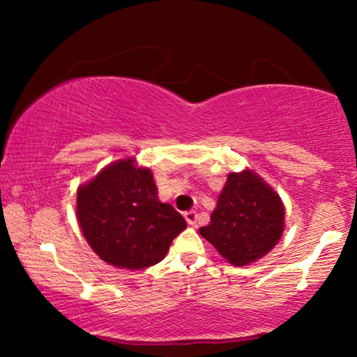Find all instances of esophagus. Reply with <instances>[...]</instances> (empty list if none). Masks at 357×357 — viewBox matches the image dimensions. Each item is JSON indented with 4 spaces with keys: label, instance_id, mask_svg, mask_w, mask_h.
I'll return each mask as SVG.
<instances>
[{
    "label": "esophagus",
    "instance_id": "esophagus-1",
    "mask_svg": "<svg viewBox=\"0 0 357 357\" xmlns=\"http://www.w3.org/2000/svg\"><path fill=\"white\" fill-rule=\"evenodd\" d=\"M185 216V219H187V222H188V226H197V219H198V214H197V211H187L183 214Z\"/></svg>",
    "mask_w": 357,
    "mask_h": 357
}]
</instances>
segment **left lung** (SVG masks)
<instances>
[{"mask_svg":"<svg viewBox=\"0 0 357 357\" xmlns=\"http://www.w3.org/2000/svg\"><path fill=\"white\" fill-rule=\"evenodd\" d=\"M284 204L252 169L231 172L208 226L198 232L227 263L247 266L268 255L284 232Z\"/></svg>","mask_w":357,"mask_h":357,"instance_id":"obj_1","label":"left lung"}]
</instances>
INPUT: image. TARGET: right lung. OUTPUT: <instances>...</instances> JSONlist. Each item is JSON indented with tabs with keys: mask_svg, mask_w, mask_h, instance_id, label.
<instances>
[{
	"mask_svg": "<svg viewBox=\"0 0 357 357\" xmlns=\"http://www.w3.org/2000/svg\"><path fill=\"white\" fill-rule=\"evenodd\" d=\"M76 216L96 255L123 270H143L164 260L187 227L182 214L159 202L153 172L136 158L110 162L79 185Z\"/></svg>",
	"mask_w": 357,
	"mask_h": 357,
	"instance_id": "1",
	"label": "right lung"
}]
</instances>
